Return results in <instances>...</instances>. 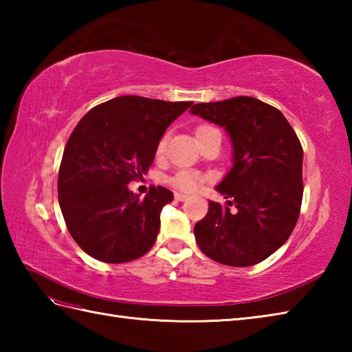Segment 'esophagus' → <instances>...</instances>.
I'll list each match as a JSON object with an SVG mask.
<instances>
[{
	"mask_svg": "<svg viewBox=\"0 0 352 352\" xmlns=\"http://www.w3.org/2000/svg\"><path fill=\"white\" fill-rule=\"evenodd\" d=\"M174 197H175V199H177V201H186V199L189 198L188 195H184V193H180V192H175V193H174Z\"/></svg>",
	"mask_w": 352,
	"mask_h": 352,
	"instance_id": "1",
	"label": "esophagus"
}]
</instances>
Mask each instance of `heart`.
Listing matches in <instances>:
<instances>
[{
    "mask_svg": "<svg viewBox=\"0 0 352 352\" xmlns=\"http://www.w3.org/2000/svg\"><path fill=\"white\" fill-rule=\"evenodd\" d=\"M213 131H218V130H216L214 126H212V125H208V124L198 125L195 129L197 142L199 139H203L204 136H207V134L213 133ZM166 142H168V136H162L160 140L157 142V146H155V154L157 155H162L164 153V149H166ZM206 180H207V177L204 174H201V172L182 169V170H177L175 174L169 178V184L177 190L195 192Z\"/></svg>",
    "mask_w": 352,
    "mask_h": 352,
    "instance_id": "b5f03b06",
    "label": "heart"
}]
</instances>
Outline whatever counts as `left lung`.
<instances>
[{
	"label": "left lung",
	"mask_w": 352,
	"mask_h": 352,
	"mask_svg": "<svg viewBox=\"0 0 352 352\" xmlns=\"http://www.w3.org/2000/svg\"><path fill=\"white\" fill-rule=\"evenodd\" d=\"M190 113L226 126L234 159L216 188L227 206L208 203L207 214L193 228L197 243L218 263L257 265L287 241L300 218L301 142L278 109L252 96L199 102Z\"/></svg>",
	"instance_id": "obj_1"
}]
</instances>
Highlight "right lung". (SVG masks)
I'll list each match as a JSON object with an SVG mask.
<instances>
[{"label":"right lung","mask_w":352,"mask_h":352,"mask_svg":"<svg viewBox=\"0 0 352 352\" xmlns=\"http://www.w3.org/2000/svg\"><path fill=\"white\" fill-rule=\"evenodd\" d=\"M192 104L125 95L80 119L65 146L57 190L66 227L89 256L125 263L153 248L162 208L174 193L151 186L140 199L126 184L146 174L157 142Z\"/></svg>","instance_id":"1"}]
</instances>
